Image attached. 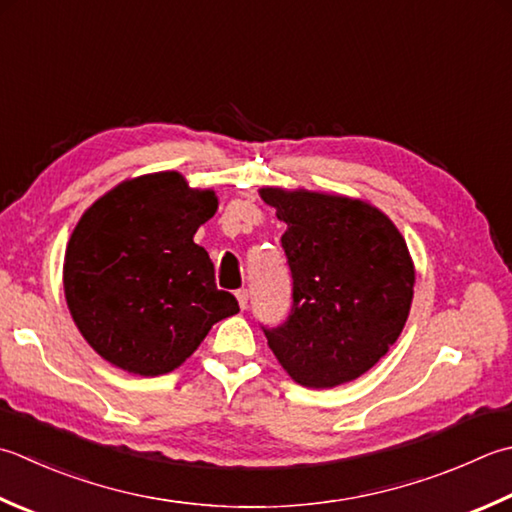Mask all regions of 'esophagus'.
Segmentation results:
<instances>
[{
	"label": "esophagus",
	"instance_id": "1",
	"mask_svg": "<svg viewBox=\"0 0 512 512\" xmlns=\"http://www.w3.org/2000/svg\"><path fill=\"white\" fill-rule=\"evenodd\" d=\"M237 302H239V308L242 310H246L248 308V290L246 288H242V290H237Z\"/></svg>",
	"mask_w": 512,
	"mask_h": 512
}]
</instances>
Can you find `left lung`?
Here are the masks:
<instances>
[{
    "label": "left lung",
    "mask_w": 512,
    "mask_h": 512,
    "mask_svg": "<svg viewBox=\"0 0 512 512\" xmlns=\"http://www.w3.org/2000/svg\"><path fill=\"white\" fill-rule=\"evenodd\" d=\"M286 224L282 248L293 306L262 326L279 364L306 388L353 382L397 342L415 268L395 224L366 202L282 188L259 190Z\"/></svg>",
    "instance_id": "left-lung-1"
}]
</instances>
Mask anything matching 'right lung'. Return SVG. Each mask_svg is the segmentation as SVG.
I'll return each instance as SVG.
<instances>
[{
  "label": "right lung",
  "instance_id": "right-lung-1",
  "mask_svg": "<svg viewBox=\"0 0 512 512\" xmlns=\"http://www.w3.org/2000/svg\"><path fill=\"white\" fill-rule=\"evenodd\" d=\"M215 210L213 190L155 173L119 184L79 219L64 293L79 333L106 362L144 377L170 373L213 324L239 313L193 242Z\"/></svg>",
  "mask_w": 512,
  "mask_h": 512
}]
</instances>
